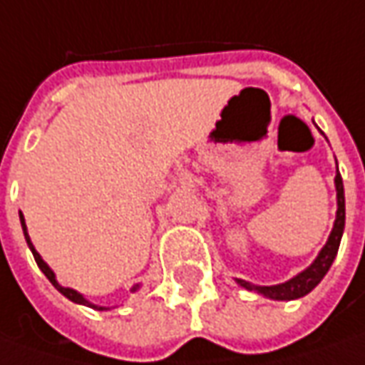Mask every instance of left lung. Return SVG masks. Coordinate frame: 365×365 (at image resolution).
<instances>
[{
    "label": "left lung",
    "instance_id": "obj_1",
    "mask_svg": "<svg viewBox=\"0 0 365 365\" xmlns=\"http://www.w3.org/2000/svg\"><path fill=\"white\" fill-rule=\"evenodd\" d=\"M336 190H338V215H336V224L334 230L329 234L328 244L324 245V250L319 252L316 257V262L307 267L306 272H302L299 276L292 277L286 284L279 286H254L250 282L237 279V284L245 289H254L257 294H264L266 297L272 299H296L309 294L314 287L318 286L319 282L324 279V276L328 274L331 262L336 259V254L339 250V242H341V234H344V225H346V200H344V183H341V175H336Z\"/></svg>",
    "mask_w": 365,
    "mask_h": 365
}]
</instances>
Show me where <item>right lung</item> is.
Here are the masks:
<instances>
[{"label":"right lung","mask_w":365,"mask_h":365,"mask_svg":"<svg viewBox=\"0 0 365 365\" xmlns=\"http://www.w3.org/2000/svg\"><path fill=\"white\" fill-rule=\"evenodd\" d=\"M19 220H21V227H24V235H26L27 245H29L31 254H34V257H36V264H37V266H39V269H41V272L46 274L47 279H49V282H51V284L56 286V289H58V292H61V294L68 297V299H71V302H76V304H83V306L93 307V309H106V307H99V306H93V304H89L88 299H83V296H81V294H78L76 289H69V287L59 286L58 282H56V276H53V272H51V269L47 267L46 262H43V259L39 257V254H37V252H36V247H34V245H31V242H29V235H27V232H26V222H24V215H21V212H19ZM131 289L135 292V289H138V286H133V287H131Z\"/></svg>","instance_id":"right-lung-1"}]
</instances>
